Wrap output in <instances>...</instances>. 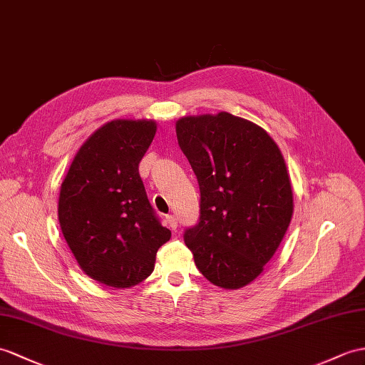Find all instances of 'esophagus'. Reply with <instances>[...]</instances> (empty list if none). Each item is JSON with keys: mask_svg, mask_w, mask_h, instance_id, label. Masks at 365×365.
<instances>
[{"mask_svg": "<svg viewBox=\"0 0 365 365\" xmlns=\"http://www.w3.org/2000/svg\"><path fill=\"white\" fill-rule=\"evenodd\" d=\"M167 221H168V226H170V229L176 230V227H178V218H176V215H168Z\"/></svg>", "mask_w": 365, "mask_h": 365, "instance_id": "34e87169", "label": "esophagus"}]
</instances>
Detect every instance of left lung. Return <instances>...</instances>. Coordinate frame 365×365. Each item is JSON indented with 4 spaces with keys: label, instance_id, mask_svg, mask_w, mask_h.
I'll list each match as a JSON object with an SVG mask.
<instances>
[{
    "label": "left lung",
    "instance_id": "obj_1",
    "mask_svg": "<svg viewBox=\"0 0 365 365\" xmlns=\"http://www.w3.org/2000/svg\"><path fill=\"white\" fill-rule=\"evenodd\" d=\"M176 138L201 193L185 246L213 285L246 287L277 251L294 209L280 148L262 127L225 111L181 118Z\"/></svg>",
    "mask_w": 365,
    "mask_h": 365
}]
</instances>
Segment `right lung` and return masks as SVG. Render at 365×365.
<instances>
[{
	"mask_svg": "<svg viewBox=\"0 0 365 365\" xmlns=\"http://www.w3.org/2000/svg\"><path fill=\"white\" fill-rule=\"evenodd\" d=\"M155 120L115 119L80 147L61 182L58 221L82 271L113 288H130L155 269L172 237L150 204L139 163Z\"/></svg>",
	"mask_w": 365,
	"mask_h": 365,
	"instance_id": "1",
	"label": "right lung"
}]
</instances>
